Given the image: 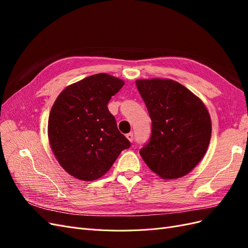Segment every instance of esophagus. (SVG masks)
<instances>
[{"mask_svg": "<svg viewBox=\"0 0 248 248\" xmlns=\"http://www.w3.org/2000/svg\"><path fill=\"white\" fill-rule=\"evenodd\" d=\"M126 138H127V140H128L132 141V140H133V133H132V132L127 133V134H126Z\"/></svg>", "mask_w": 248, "mask_h": 248, "instance_id": "1", "label": "esophagus"}]
</instances>
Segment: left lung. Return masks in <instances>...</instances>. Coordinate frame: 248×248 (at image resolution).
Here are the masks:
<instances>
[{"label":"left lung","mask_w":248,"mask_h":248,"mask_svg":"<svg viewBox=\"0 0 248 248\" xmlns=\"http://www.w3.org/2000/svg\"><path fill=\"white\" fill-rule=\"evenodd\" d=\"M137 88L152 120V133L140 154L160 178L186 176L206 154L212 124L206 106L178 81L138 79Z\"/></svg>","instance_id":"obj_1"}]
</instances>
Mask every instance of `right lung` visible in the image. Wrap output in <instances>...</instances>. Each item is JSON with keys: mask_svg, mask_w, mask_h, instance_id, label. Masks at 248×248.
Returning <instances> with one entry per match:
<instances>
[{"mask_svg": "<svg viewBox=\"0 0 248 248\" xmlns=\"http://www.w3.org/2000/svg\"><path fill=\"white\" fill-rule=\"evenodd\" d=\"M123 86L122 79L98 73L66 87L57 97L48 118V140L60 166L74 178L99 179L130 147L108 108Z\"/></svg>", "mask_w": 248, "mask_h": 248, "instance_id": "add662e5", "label": "right lung"}]
</instances>
